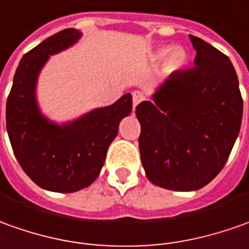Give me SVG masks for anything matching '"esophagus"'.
I'll list each match as a JSON object with an SVG mask.
<instances>
[{"instance_id":"esophagus-1","label":"esophagus","mask_w":249,"mask_h":249,"mask_svg":"<svg viewBox=\"0 0 249 249\" xmlns=\"http://www.w3.org/2000/svg\"><path fill=\"white\" fill-rule=\"evenodd\" d=\"M144 98H146V95H144V94H143L142 91H133V92H132V101H133V107H135V106H138L139 103L142 102V101H143Z\"/></svg>"}]
</instances>
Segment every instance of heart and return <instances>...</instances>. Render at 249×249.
I'll return each instance as SVG.
<instances>
[{"label":"heart","mask_w":249,"mask_h":249,"mask_svg":"<svg viewBox=\"0 0 249 249\" xmlns=\"http://www.w3.org/2000/svg\"><path fill=\"white\" fill-rule=\"evenodd\" d=\"M169 53V49H162L158 52V58H165L166 57V54ZM185 53L182 52L181 49H173L172 52H170V55H169V67L173 68H180L185 62Z\"/></svg>","instance_id":"1"}]
</instances>
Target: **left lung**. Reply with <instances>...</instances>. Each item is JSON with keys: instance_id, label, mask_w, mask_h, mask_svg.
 Here are the masks:
<instances>
[{"instance_id": "left-lung-1", "label": "left lung", "mask_w": 249, "mask_h": 249, "mask_svg": "<svg viewBox=\"0 0 249 249\" xmlns=\"http://www.w3.org/2000/svg\"><path fill=\"white\" fill-rule=\"evenodd\" d=\"M195 67L173 75L154 102L136 106L139 150L150 181L173 191L207 185L231 155L243 118L237 73L228 55L189 35Z\"/></svg>"}]
</instances>
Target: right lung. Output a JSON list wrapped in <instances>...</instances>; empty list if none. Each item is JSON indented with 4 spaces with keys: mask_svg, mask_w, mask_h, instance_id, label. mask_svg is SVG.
<instances>
[{
    "mask_svg": "<svg viewBox=\"0 0 249 249\" xmlns=\"http://www.w3.org/2000/svg\"><path fill=\"white\" fill-rule=\"evenodd\" d=\"M80 36L82 32L67 28L25 53L6 101V129L20 166L40 188L61 194L94 182L118 125L132 110V95L125 94L111 106L61 126L40 114L35 101L40 68L49 55L73 45Z\"/></svg>",
    "mask_w": 249,
    "mask_h": 249,
    "instance_id": "1",
    "label": "right lung"
}]
</instances>
